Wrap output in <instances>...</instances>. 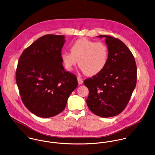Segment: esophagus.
Here are the masks:
<instances>
[{
  "instance_id": "obj_1",
  "label": "esophagus",
  "mask_w": 155,
  "mask_h": 155,
  "mask_svg": "<svg viewBox=\"0 0 155 155\" xmlns=\"http://www.w3.org/2000/svg\"><path fill=\"white\" fill-rule=\"evenodd\" d=\"M77 80H78V84H79L80 85H81V84H82L83 83V79L81 78L80 77H78V78H77Z\"/></svg>"
}]
</instances>
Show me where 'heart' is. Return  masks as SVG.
Listing matches in <instances>:
<instances>
[{"label":"heart","mask_w":155,"mask_h":155,"mask_svg":"<svg viewBox=\"0 0 155 155\" xmlns=\"http://www.w3.org/2000/svg\"><path fill=\"white\" fill-rule=\"evenodd\" d=\"M71 52L65 51L61 54V60L67 70H71L78 61V65L84 73L89 76L102 71L107 65L108 49L101 42L81 38L71 46Z\"/></svg>","instance_id":"b5f03b06"}]
</instances>
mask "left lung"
<instances>
[{"instance_id": "left-lung-1", "label": "left lung", "mask_w": 155, "mask_h": 155, "mask_svg": "<svg viewBox=\"0 0 155 155\" xmlns=\"http://www.w3.org/2000/svg\"><path fill=\"white\" fill-rule=\"evenodd\" d=\"M97 36L106 38L107 65L84 83L89 90L86 101L89 109L107 118L120 114L128 104L136 85L137 67L131 51L121 41L111 36Z\"/></svg>"}]
</instances>
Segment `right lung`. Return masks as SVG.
<instances>
[{
  "mask_svg": "<svg viewBox=\"0 0 155 155\" xmlns=\"http://www.w3.org/2000/svg\"><path fill=\"white\" fill-rule=\"evenodd\" d=\"M65 36L45 35L26 48L21 55L16 81L24 105L36 116L48 118L61 113L78 85L75 75L62 65Z\"/></svg>",
  "mask_w": 155,
  "mask_h": 155,
  "instance_id": "add662e5",
  "label": "right lung"
}]
</instances>
